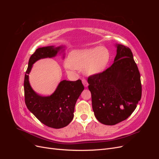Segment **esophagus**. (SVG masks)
Returning <instances> with one entry per match:
<instances>
[{"label":"esophagus","instance_id":"esophagus-1","mask_svg":"<svg viewBox=\"0 0 159 159\" xmlns=\"http://www.w3.org/2000/svg\"><path fill=\"white\" fill-rule=\"evenodd\" d=\"M81 81H82V83H83V84H84L85 87H88V83L87 80H86L85 78H82V79H81Z\"/></svg>","mask_w":159,"mask_h":159}]
</instances>
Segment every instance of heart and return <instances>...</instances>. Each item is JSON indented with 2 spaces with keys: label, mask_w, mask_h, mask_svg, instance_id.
Returning <instances> with one entry per match:
<instances>
[{
  "label": "heart",
  "mask_w": 159,
  "mask_h": 159,
  "mask_svg": "<svg viewBox=\"0 0 159 159\" xmlns=\"http://www.w3.org/2000/svg\"><path fill=\"white\" fill-rule=\"evenodd\" d=\"M109 60L110 54L107 49L96 47L71 52L65 66L68 70L84 68L86 74L94 75L103 71L108 65Z\"/></svg>",
  "instance_id": "heart-1"
}]
</instances>
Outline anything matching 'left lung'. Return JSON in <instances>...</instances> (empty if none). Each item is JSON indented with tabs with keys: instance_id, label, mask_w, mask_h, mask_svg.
Instances as JSON below:
<instances>
[{
	"instance_id": "obj_1",
	"label": "left lung",
	"mask_w": 159,
	"mask_h": 159,
	"mask_svg": "<svg viewBox=\"0 0 159 159\" xmlns=\"http://www.w3.org/2000/svg\"><path fill=\"white\" fill-rule=\"evenodd\" d=\"M117 47L114 63L88 79L95 116L107 125L127 119L136 109L142 94L140 73L131 49L121 44Z\"/></svg>"
}]
</instances>
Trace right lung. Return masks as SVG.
Wrapping results in <instances>:
<instances>
[{
  "label": "right lung",
  "instance_id": "add662e5",
  "mask_svg": "<svg viewBox=\"0 0 159 159\" xmlns=\"http://www.w3.org/2000/svg\"><path fill=\"white\" fill-rule=\"evenodd\" d=\"M61 49L62 47L52 46L38 48L30 57L24 81L27 108L41 123L55 129L67 126L73 119L75 103L84 89L81 81H61L54 93L48 97H42L30 87L28 74L34 62L42 58L54 57Z\"/></svg>",
  "mask_w": 159,
  "mask_h": 159
}]
</instances>
